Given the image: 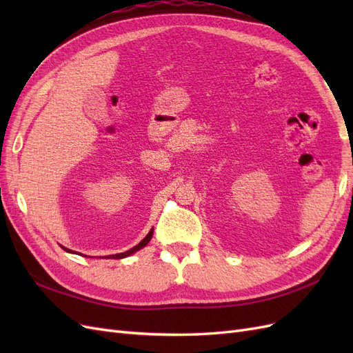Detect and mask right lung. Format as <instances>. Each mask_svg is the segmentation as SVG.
I'll return each instance as SVG.
<instances>
[{
  "label": "right lung",
  "instance_id": "right-lung-1",
  "mask_svg": "<svg viewBox=\"0 0 353 353\" xmlns=\"http://www.w3.org/2000/svg\"><path fill=\"white\" fill-rule=\"evenodd\" d=\"M152 237H153V228L150 230V232L147 234V236L138 243L135 248H132V249H130V250H126V252H123V253H117V254H110V256H108V258H112V259H122V258H126V256H130V254H132V253H135V252H138L140 249H143V248H145L147 245V243L152 240ZM65 249L66 252H69V253H73L72 250H69V249H66V248H63Z\"/></svg>",
  "mask_w": 353,
  "mask_h": 353
}]
</instances>
